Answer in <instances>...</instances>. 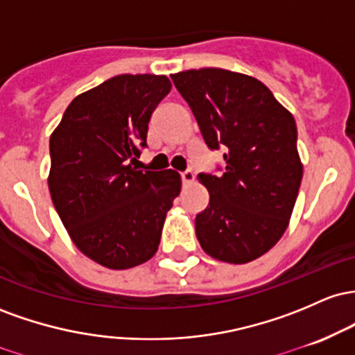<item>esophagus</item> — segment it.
<instances>
[{"mask_svg": "<svg viewBox=\"0 0 355 355\" xmlns=\"http://www.w3.org/2000/svg\"><path fill=\"white\" fill-rule=\"evenodd\" d=\"M181 179L184 184H189V182L194 181V173L193 171H184V173H181Z\"/></svg>", "mask_w": 355, "mask_h": 355, "instance_id": "1", "label": "esophagus"}]
</instances>
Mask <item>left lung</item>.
I'll return each instance as SVG.
<instances>
[{
	"instance_id": "8db88e82",
	"label": "left lung",
	"mask_w": 355,
	"mask_h": 355,
	"mask_svg": "<svg viewBox=\"0 0 355 355\" xmlns=\"http://www.w3.org/2000/svg\"><path fill=\"white\" fill-rule=\"evenodd\" d=\"M171 78L209 149L226 150L223 176H198L209 193L196 216L199 245L226 263L257 260L284 236L300 189L295 119L250 75L199 69Z\"/></svg>"
}]
</instances>
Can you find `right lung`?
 Wrapping results in <instances>:
<instances>
[{
	"label": "right lung",
	"instance_id": "right-lung-1",
	"mask_svg": "<svg viewBox=\"0 0 355 355\" xmlns=\"http://www.w3.org/2000/svg\"><path fill=\"white\" fill-rule=\"evenodd\" d=\"M166 75H117L77 95L50 135L49 189L71 241L95 263L127 270L154 257L181 176L137 171Z\"/></svg>",
	"mask_w": 355,
	"mask_h": 355
}]
</instances>
